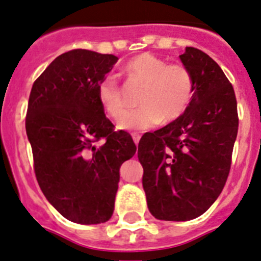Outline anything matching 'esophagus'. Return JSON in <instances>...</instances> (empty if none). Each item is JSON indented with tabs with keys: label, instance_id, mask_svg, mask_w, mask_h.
<instances>
[{
	"label": "esophagus",
	"instance_id": "obj_1",
	"mask_svg": "<svg viewBox=\"0 0 261 261\" xmlns=\"http://www.w3.org/2000/svg\"><path fill=\"white\" fill-rule=\"evenodd\" d=\"M131 136H133V140H134V142H135V144H136V145L139 144L140 134H138V133H133V134H131Z\"/></svg>",
	"mask_w": 261,
	"mask_h": 261
}]
</instances>
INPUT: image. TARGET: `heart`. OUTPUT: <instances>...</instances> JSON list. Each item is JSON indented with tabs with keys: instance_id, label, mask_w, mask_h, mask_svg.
Masks as SVG:
<instances>
[{
	"instance_id": "heart-1",
	"label": "heart",
	"mask_w": 261,
	"mask_h": 261,
	"mask_svg": "<svg viewBox=\"0 0 261 261\" xmlns=\"http://www.w3.org/2000/svg\"><path fill=\"white\" fill-rule=\"evenodd\" d=\"M127 82L142 87L138 109L126 112L125 97L114 75H105L97 84V100L105 113L118 119L123 130H147L160 122L171 123L186 113L195 95V78L183 63H168L152 53L131 58L123 69Z\"/></svg>"
}]
</instances>
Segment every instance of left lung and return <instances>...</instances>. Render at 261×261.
<instances>
[{
  "label": "left lung",
  "mask_w": 261,
  "mask_h": 261,
  "mask_svg": "<svg viewBox=\"0 0 261 261\" xmlns=\"http://www.w3.org/2000/svg\"><path fill=\"white\" fill-rule=\"evenodd\" d=\"M179 58L194 74L191 105L179 119L144 134L138 145L148 210L165 221L192 220L215 203L238 133L236 93L221 67L192 46Z\"/></svg>",
  "instance_id": "1"
}]
</instances>
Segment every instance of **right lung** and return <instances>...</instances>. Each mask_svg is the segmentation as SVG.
<instances>
[{"mask_svg":"<svg viewBox=\"0 0 261 261\" xmlns=\"http://www.w3.org/2000/svg\"><path fill=\"white\" fill-rule=\"evenodd\" d=\"M118 58L86 49L58 56L35 81L25 131L34 170L49 203L69 221L101 224L114 211L119 168L136 152L97 100V84ZM105 143L97 147V143Z\"/></svg>","mask_w":261,"mask_h":261,"instance_id":"right-lung-1","label":"right lung"}]
</instances>
